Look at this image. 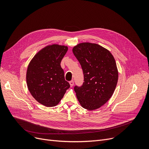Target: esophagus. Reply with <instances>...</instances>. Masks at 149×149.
<instances>
[{
	"mask_svg": "<svg viewBox=\"0 0 149 149\" xmlns=\"http://www.w3.org/2000/svg\"><path fill=\"white\" fill-rule=\"evenodd\" d=\"M69 84H70V87H72L73 86H74V81H73V80H72V81H69Z\"/></svg>",
	"mask_w": 149,
	"mask_h": 149,
	"instance_id": "esophagus-1",
	"label": "esophagus"
}]
</instances>
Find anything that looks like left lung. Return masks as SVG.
I'll return each mask as SVG.
<instances>
[{"instance_id":"obj_1","label":"left lung","mask_w":149,"mask_h":149,"mask_svg":"<svg viewBox=\"0 0 149 149\" xmlns=\"http://www.w3.org/2000/svg\"><path fill=\"white\" fill-rule=\"evenodd\" d=\"M72 52L84 74L81 87L74 91L80 105L89 111L95 110L111 98L118 79V71L111 52L96 43H81Z\"/></svg>"}]
</instances>
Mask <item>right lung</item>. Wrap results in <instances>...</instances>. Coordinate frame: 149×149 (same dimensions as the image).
Returning <instances> with one entry per match:
<instances>
[{
  "mask_svg": "<svg viewBox=\"0 0 149 149\" xmlns=\"http://www.w3.org/2000/svg\"><path fill=\"white\" fill-rule=\"evenodd\" d=\"M68 50L67 46L48 45L36 54L28 66V89L37 102L45 106H57L70 87L60 66Z\"/></svg>",
  "mask_w": 149,
  "mask_h": 149,
  "instance_id": "obj_1",
  "label": "right lung"
}]
</instances>
